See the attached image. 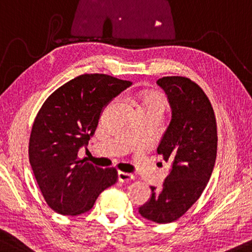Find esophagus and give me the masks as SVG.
<instances>
[{
    "label": "esophagus",
    "mask_w": 252,
    "mask_h": 252,
    "mask_svg": "<svg viewBox=\"0 0 252 252\" xmlns=\"http://www.w3.org/2000/svg\"><path fill=\"white\" fill-rule=\"evenodd\" d=\"M117 180L120 182H129V181L133 180V175L129 173H123V172H119L117 173Z\"/></svg>",
    "instance_id": "esophagus-1"
}]
</instances>
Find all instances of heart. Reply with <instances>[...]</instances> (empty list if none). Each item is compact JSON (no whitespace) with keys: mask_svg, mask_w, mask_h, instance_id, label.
<instances>
[{"mask_svg":"<svg viewBox=\"0 0 252 252\" xmlns=\"http://www.w3.org/2000/svg\"><path fill=\"white\" fill-rule=\"evenodd\" d=\"M167 106L165 96L158 92H147L140 96L139 109L157 110L162 113Z\"/></svg>","mask_w":252,"mask_h":252,"instance_id":"heart-1","label":"heart"}]
</instances>
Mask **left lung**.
<instances>
[{
	"mask_svg": "<svg viewBox=\"0 0 252 252\" xmlns=\"http://www.w3.org/2000/svg\"><path fill=\"white\" fill-rule=\"evenodd\" d=\"M157 84L172 109L157 149L170 170L160 189L150 187L152 193L139 213L153 222L169 223L182 217L207 186L217 158V122L209 98L192 80L172 76Z\"/></svg>",
	"mask_w": 252,
	"mask_h": 252,
	"instance_id": "left-lung-1",
	"label": "left lung"
}]
</instances>
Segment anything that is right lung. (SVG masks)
<instances>
[{"mask_svg": "<svg viewBox=\"0 0 252 252\" xmlns=\"http://www.w3.org/2000/svg\"><path fill=\"white\" fill-rule=\"evenodd\" d=\"M131 85L103 73H86L59 87L43 102L32 126L29 157L43 198L56 213H85L115 184V168L93 166L79 159L78 152L94 135L105 107Z\"/></svg>", "mask_w": 252, "mask_h": 252, "instance_id": "1", "label": "right lung"}]
</instances>
